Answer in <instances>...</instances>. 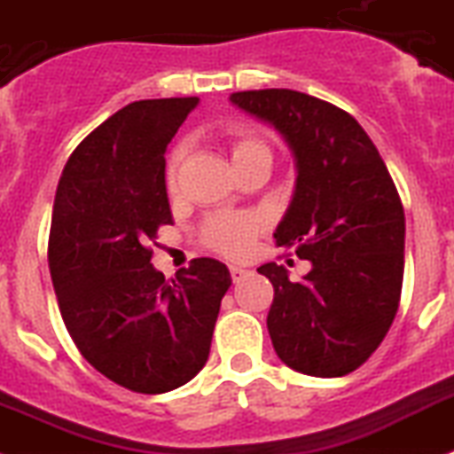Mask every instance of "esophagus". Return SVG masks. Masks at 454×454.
Returning <instances> with one entry per match:
<instances>
[{
	"label": "esophagus",
	"mask_w": 454,
	"mask_h": 454,
	"mask_svg": "<svg viewBox=\"0 0 454 454\" xmlns=\"http://www.w3.org/2000/svg\"><path fill=\"white\" fill-rule=\"evenodd\" d=\"M230 273H231V280L239 282V280H241V278H246L247 270L243 269V266H230Z\"/></svg>",
	"instance_id": "esophagus-1"
}]
</instances>
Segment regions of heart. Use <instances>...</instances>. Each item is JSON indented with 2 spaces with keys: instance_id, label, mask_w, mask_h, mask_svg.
Listing matches in <instances>:
<instances>
[{
  "instance_id": "heart-1",
  "label": "heart",
  "mask_w": 454,
  "mask_h": 454,
  "mask_svg": "<svg viewBox=\"0 0 454 454\" xmlns=\"http://www.w3.org/2000/svg\"><path fill=\"white\" fill-rule=\"evenodd\" d=\"M230 151L234 162L253 156V153H270L264 139L247 128L230 130ZM181 160H184V146H172L168 158H165V188L169 192H176V188H179ZM262 230H264L262 213H218L201 224L200 241L204 247L224 254V257H243Z\"/></svg>"
}]
</instances>
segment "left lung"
Returning a JSON list of instances; mask_svg holds the SVG:
<instances>
[{
  "mask_svg": "<svg viewBox=\"0 0 454 454\" xmlns=\"http://www.w3.org/2000/svg\"><path fill=\"white\" fill-rule=\"evenodd\" d=\"M231 103L273 123L296 156V195L273 236L312 270L292 282L282 264L257 269L275 292V354L309 377H344L377 351L400 308V192L374 142L333 103L292 89L239 91Z\"/></svg>",
  "mask_w": 454,
  "mask_h": 454,
  "instance_id": "obj_1",
  "label": "left lung"
}]
</instances>
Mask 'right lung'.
Listing matches in <instances>:
<instances>
[{"label": "right lung", "mask_w": 454, "mask_h": 454, "mask_svg": "<svg viewBox=\"0 0 454 454\" xmlns=\"http://www.w3.org/2000/svg\"><path fill=\"white\" fill-rule=\"evenodd\" d=\"M200 98L135 100L77 145L54 197L48 264L66 331L89 365L142 395L204 367L227 266L200 257L165 280L151 243L172 224L165 151Z\"/></svg>", "instance_id": "add662e5"}]
</instances>
